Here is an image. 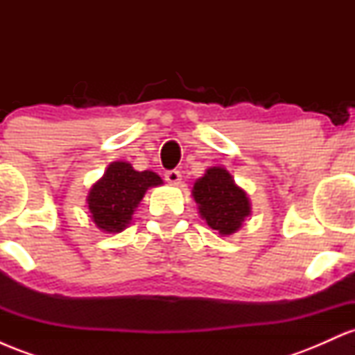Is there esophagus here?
Wrapping results in <instances>:
<instances>
[{
	"label": "esophagus",
	"instance_id": "esophagus-1",
	"mask_svg": "<svg viewBox=\"0 0 355 355\" xmlns=\"http://www.w3.org/2000/svg\"><path fill=\"white\" fill-rule=\"evenodd\" d=\"M165 180L170 183V185H178L182 180V175L178 170H168V172H165Z\"/></svg>",
	"mask_w": 355,
	"mask_h": 355
}]
</instances>
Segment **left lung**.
I'll list each match as a JSON object with an SVG mask.
<instances>
[{
    "label": "left lung",
    "instance_id": "1",
    "mask_svg": "<svg viewBox=\"0 0 355 355\" xmlns=\"http://www.w3.org/2000/svg\"><path fill=\"white\" fill-rule=\"evenodd\" d=\"M198 205V214L210 229L220 235H232L242 227L252 207L245 190L235 183L223 166H211L191 190Z\"/></svg>",
    "mask_w": 355,
    "mask_h": 355
}]
</instances>
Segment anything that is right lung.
Returning a JSON list of instances; mask_svg holds the SVG:
<instances>
[{
  "instance_id": "obj_1",
  "label": "right lung",
  "mask_w": 355,
  "mask_h": 355,
  "mask_svg": "<svg viewBox=\"0 0 355 355\" xmlns=\"http://www.w3.org/2000/svg\"><path fill=\"white\" fill-rule=\"evenodd\" d=\"M164 180L155 172H137L128 162H113L89 189L87 203L95 225L108 234L121 232L132 220L138 203L150 187Z\"/></svg>"
}]
</instances>
